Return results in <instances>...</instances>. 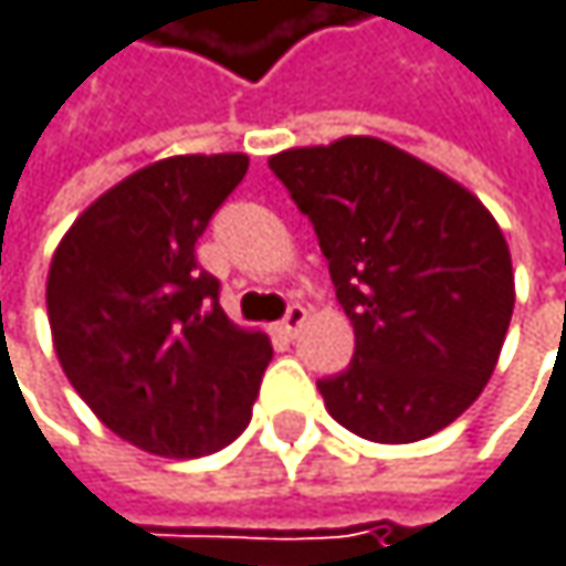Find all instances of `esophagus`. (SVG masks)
<instances>
[{
  "instance_id": "esophagus-1",
  "label": "esophagus",
  "mask_w": 566,
  "mask_h": 566,
  "mask_svg": "<svg viewBox=\"0 0 566 566\" xmlns=\"http://www.w3.org/2000/svg\"><path fill=\"white\" fill-rule=\"evenodd\" d=\"M303 323H306V310H303L300 303H293V306L286 310V316L276 323V333H280L283 339H293V336H296V329H300Z\"/></svg>"
}]
</instances>
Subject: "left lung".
<instances>
[{"label": "left lung", "instance_id": "8db88e82", "mask_svg": "<svg viewBox=\"0 0 566 566\" xmlns=\"http://www.w3.org/2000/svg\"><path fill=\"white\" fill-rule=\"evenodd\" d=\"M270 170L310 217L356 329L353 363L316 382L329 416L382 444L454 422L491 379L514 310L494 217L379 138L293 147Z\"/></svg>", "mask_w": 566, "mask_h": 566}]
</instances>
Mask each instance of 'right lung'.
<instances>
[{"mask_svg":"<svg viewBox=\"0 0 566 566\" xmlns=\"http://www.w3.org/2000/svg\"><path fill=\"white\" fill-rule=\"evenodd\" d=\"M247 164V154L157 160L102 193L52 256L59 363L88 409L150 454L230 444L273 359L263 333L227 319L220 280L197 263V240Z\"/></svg>","mask_w":566,"mask_h":566,"instance_id":"right-lung-1","label":"right lung"}]
</instances>
